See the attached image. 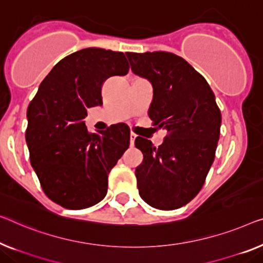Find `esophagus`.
<instances>
[{
    "instance_id": "obj_1",
    "label": "esophagus",
    "mask_w": 263,
    "mask_h": 263,
    "mask_svg": "<svg viewBox=\"0 0 263 263\" xmlns=\"http://www.w3.org/2000/svg\"><path fill=\"white\" fill-rule=\"evenodd\" d=\"M136 138H137V135H136V133L131 132V133H130V144H131V146H133V145H135V140H136Z\"/></svg>"
}]
</instances>
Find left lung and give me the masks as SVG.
Returning <instances> with one entry per match:
<instances>
[{
    "label": "left lung",
    "instance_id": "left-lung-1",
    "mask_svg": "<svg viewBox=\"0 0 263 263\" xmlns=\"http://www.w3.org/2000/svg\"><path fill=\"white\" fill-rule=\"evenodd\" d=\"M132 72L152 84L148 117L167 135L158 147L137 137L143 152L136 169L139 195L160 210L178 209L202 189L215 159L221 111L206 80L183 58L169 52L126 53Z\"/></svg>",
    "mask_w": 263,
    "mask_h": 263
}]
</instances>
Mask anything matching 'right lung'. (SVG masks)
<instances>
[{"instance_id":"right-lung-1","label":"right lung","mask_w":263,"mask_h":263,"mask_svg":"<svg viewBox=\"0 0 263 263\" xmlns=\"http://www.w3.org/2000/svg\"><path fill=\"white\" fill-rule=\"evenodd\" d=\"M130 66L124 53L85 48L58 62L27 109L30 164L47 197L67 209H85L107 193L109 171L130 145L123 123L88 132L87 108L103 105L101 86Z\"/></svg>"}]
</instances>
